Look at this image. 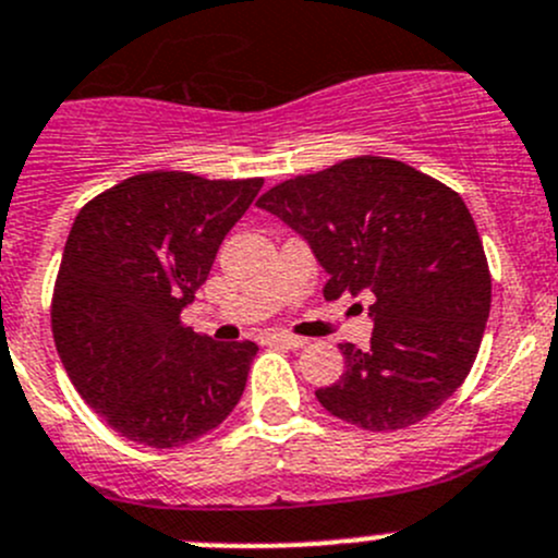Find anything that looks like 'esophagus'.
I'll use <instances>...</instances> for the list:
<instances>
[{
	"label": "esophagus",
	"instance_id": "34e87169",
	"mask_svg": "<svg viewBox=\"0 0 558 558\" xmlns=\"http://www.w3.org/2000/svg\"><path fill=\"white\" fill-rule=\"evenodd\" d=\"M269 343H280L286 345V349H302V345H305V338H296V335L289 332H275L269 335Z\"/></svg>",
	"mask_w": 558,
	"mask_h": 558
}]
</instances>
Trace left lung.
<instances>
[{"label": "left lung", "instance_id": "left-lung-1", "mask_svg": "<svg viewBox=\"0 0 558 558\" xmlns=\"http://www.w3.org/2000/svg\"><path fill=\"white\" fill-rule=\"evenodd\" d=\"M258 207L311 242L324 300L371 291V349L340 343L345 373L316 389L362 430L434 414L472 371L490 313V269L463 198L403 160L360 155L269 187Z\"/></svg>", "mask_w": 558, "mask_h": 558}]
</instances>
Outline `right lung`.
I'll use <instances>...</instances> for the list:
<instances>
[{
    "mask_svg": "<svg viewBox=\"0 0 558 558\" xmlns=\"http://www.w3.org/2000/svg\"><path fill=\"white\" fill-rule=\"evenodd\" d=\"M262 185L160 169L81 207L53 283V343L81 398L124 439L191 445L240 403L258 345L213 343L182 307Z\"/></svg>",
    "mask_w": 558,
    "mask_h": 558,
    "instance_id": "1",
    "label": "right lung"
}]
</instances>
